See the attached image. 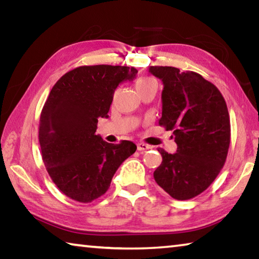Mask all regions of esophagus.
Returning <instances> with one entry per match:
<instances>
[{
	"label": "esophagus",
	"instance_id": "obj_1",
	"mask_svg": "<svg viewBox=\"0 0 259 259\" xmlns=\"http://www.w3.org/2000/svg\"><path fill=\"white\" fill-rule=\"evenodd\" d=\"M150 148H151V146H148L147 144H144V143H138L137 144V150L139 152H144L146 150H150Z\"/></svg>",
	"mask_w": 259,
	"mask_h": 259
}]
</instances>
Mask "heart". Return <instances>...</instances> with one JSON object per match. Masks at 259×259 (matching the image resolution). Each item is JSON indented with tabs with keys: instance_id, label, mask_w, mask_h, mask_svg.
Here are the masks:
<instances>
[{
	"instance_id": "obj_1",
	"label": "heart",
	"mask_w": 259,
	"mask_h": 259,
	"mask_svg": "<svg viewBox=\"0 0 259 259\" xmlns=\"http://www.w3.org/2000/svg\"><path fill=\"white\" fill-rule=\"evenodd\" d=\"M152 83H156L154 78H152V77H139L137 82H136V88H137V90H140L142 88L146 87L148 84H152Z\"/></svg>"
}]
</instances>
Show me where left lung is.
<instances>
[{
	"label": "left lung",
	"mask_w": 259,
	"mask_h": 259,
	"mask_svg": "<svg viewBox=\"0 0 259 259\" xmlns=\"http://www.w3.org/2000/svg\"><path fill=\"white\" fill-rule=\"evenodd\" d=\"M163 82L162 117L165 130H172L177 152L163 148L154 171L157 185L176 200H190L211 185L225 164L231 142L230 115L225 99L200 74L171 66H151Z\"/></svg>",
	"instance_id": "1"
}]
</instances>
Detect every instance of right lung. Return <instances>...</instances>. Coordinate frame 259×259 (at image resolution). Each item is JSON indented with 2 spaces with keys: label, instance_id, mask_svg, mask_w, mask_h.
I'll list each match as a JSON object with an SVG mask.
<instances>
[{
  "label": "right lung",
  "instance_id": "right-lung-1",
  "mask_svg": "<svg viewBox=\"0 0 259 259\" xmlns=\"http://www.w3.org/2000/svg\"><path fill=\"white\" fill-rule=\"evenodd\" d=\"M136 74L126 66H80L52 87L41 112L38 140L48 174L69 199L88 203L104 195L117 168L137 150L129 140L109 144L96 135L117 85Z\"/></svg>",
  "mask_w": 259,
  "mask_h": 259
}]
</instances>
